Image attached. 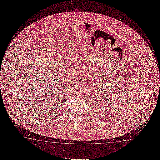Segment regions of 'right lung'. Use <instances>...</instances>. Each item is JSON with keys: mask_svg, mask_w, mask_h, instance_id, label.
Returning <instances> with one entry per match:
<instances>
[{"mask_svg": "<svg viewBox=\"0 0 160 160\" xmlns=\"http://www.w3.org/2000/svg\"><path fill=\"white\" fill-rule=\"evenodd\" d=\"M53 118V119H52H52H51L50 121L52 120H55V119H54V118Z\"/></svg>", "mask_w": 160, "mask_h": 160, "instance_id": "obj_1", "label": "right lung"}]
</instances>
